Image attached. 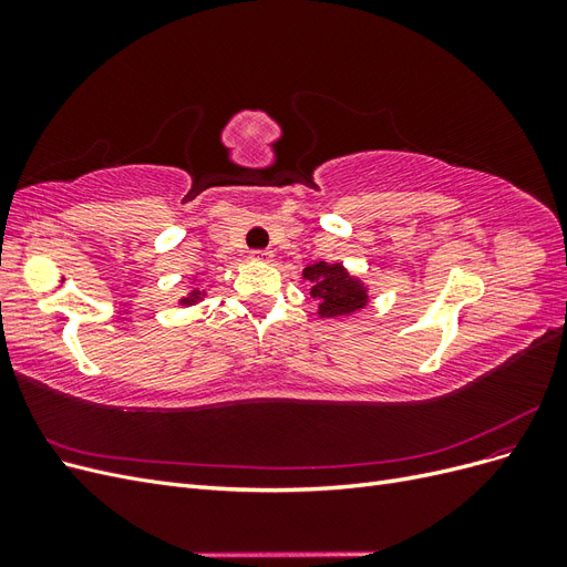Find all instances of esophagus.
<instances>
[{
    "label": "esophagus",
    "instance_id": "esophagus-1",
    "mask_svg": "<svg viewBox=\"0 0 567 567\" xmlns=\"http://www.w3.org/2000/svg\"><path fill=\"white\" fill-rule=\"evenodd\" d=\"M271 250H255L250 252V260H257V262H271Z\"/></svg>",
    "mask_w": 567,
    "mask_h": 567
}]
</instances>
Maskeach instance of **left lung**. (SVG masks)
Masks as SVG:
<instances>
[{
  "instance_id": "obj_1",
  "label": "left lung",
  "mask_w": 567,
  "mask_h": 567,
  "mask_svg": "<svg viewBox=\"0 0 567 567\" xmlns=\"http://www.w3.org/2000/svg\"><path fill=\"white\" fill-rule=\"evenodd\" d=\"M302 279L310 284V296L317 300L321 319H340L362 312L369 307V284L352 274L342 262H312L302 269Z\"/></svg>"
}]
</instances>
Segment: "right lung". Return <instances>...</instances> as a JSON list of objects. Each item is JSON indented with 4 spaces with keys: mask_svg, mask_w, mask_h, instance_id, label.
<instances>
[{
    "mask_svg": "<svg viewBox=\"0 0 567 567\" xmlns=\"http://www.w3.org/2000/svg\"><path fill=\"white\" fill-rule=\"evenodd\" d=\"M192 288H188V293L186 296H182L179 300H177V305L179 307H194V305H198V302H203L205 298H208V290H205L200 284H198V277H192Z\"/></svg>",
    "mask_w": 567,
    "mask_h": 567,
    "instance_id": "1",
    "label": "right lung"
}]
</instances>
